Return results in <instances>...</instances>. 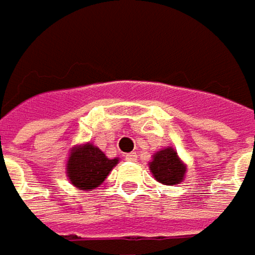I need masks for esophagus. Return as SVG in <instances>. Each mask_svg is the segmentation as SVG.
<instances>
[{
	"label": "esophagus",
	"mask_w": 255,
	"mask_h": 255,
	"mask_svg": "<svg viewBox=\"0 0 255 255\" xmlns=\"http://www.w3.org/2000/svg\"><path fill=\"white\" fill-rule=\"evenodd\" d=\"M126 159L129 160V162H135V160H137V153H135V151L128 153V154H126Z\"/></svg>",
	"instance_id": "obj_1"
}]
</instances>
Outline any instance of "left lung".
Listing matches in <instances>:
<instances>
[{
  "label": "left lung",
  "instance_id": "1",
  "mask_svg": "<svg viewBox=\"0 0 255 255\" xmlns=\"http://www.w3.org/2000/svg\"><path fill=\"white\" fill-rule=\"evenodd\" d=\"M149 168L154 179L163 185L181 184L187 172V166L182 163L174 147H166L154 153Z\"/></svg>",
  "mask_w": 255,
  "mask_h": 255
}]
</instances>
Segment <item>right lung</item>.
<instances>
[{
	"label": "right lung",
	"mask_w": 255,
	"mask_h": 255,
	"mask_svg": "<svg viewBox=\"0 0 255 255\" xmlns=\"http://www.w3.org/2000/svg\"><path fill=\"white\" fill-rule=\"evenodd\" d=\"M117 163L118 157L109 159L99 147L87 143L76 146L70 151V157L67 160V176L74 187L93 190L104 182Z\"/></svg>",
	"instance_id": "add662e5"
}]
</instances>
